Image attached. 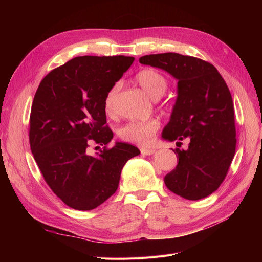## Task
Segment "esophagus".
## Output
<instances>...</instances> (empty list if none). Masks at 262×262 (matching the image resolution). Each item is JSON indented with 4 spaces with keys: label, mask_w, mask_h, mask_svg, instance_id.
<instances>
[{
    "label": "esophagus",
    "mask_w": 262,
    "mask_h": 262,
    "mask_svg": "<svg viewBox=\"0 0 262 262\" xmlns=\"http://www.w3.org/2000/svg\"><path fill=\"white\" fill-rule=\"evenodd\" d=\"M156 152L154 148H141V154L142 155H152Z\"/></svg>",
    "instance_id": "34e87169"
}]
</instances>
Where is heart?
I'll return each instance as SVG.
<instances>
[{
    "label": "heart",
    "mask_w": 262,
    "mask_h": 262,
    "mask_svg": "<svg viewBox=\"0 0 262 262\" xmlns=\"http://www.w3.org/2000/svg\"><path fill=\"white\" fill-rule=\"evenodd\" d=\"M136 81L146 94L152 98H158L167 89L166 77L153 69H144L140 71L136 76ZM119 86L115 85L109 90L105 97V110L112 115L115 113L116 98L118 95ZM160 129V123L156 120L136 121L130 122L119 129V137L126 142L138 143L141 145H147L153 142L155 133Z\"/></svg>",
    "instance_id": "1"
}]
</instances>
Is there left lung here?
Wrapping results in <instances>:
<instances>
[{
    "mask_svg": "<svg viewBox=\"0 0 262 262\" xmlns=\"http://www.w3.org/2000/svg\"><path fill=\"white\" fill-rule=\"evenodd\" d=\"M140 63L162 69L178 81L177 99L162 138L189 141L187 149H172L175 169L165 176L171 192L187 200L213 193L225 179L235 155L236 130L231 92L211 63L179 53H157Z\"/></svg>",
    "mask_w": 262,
    "mask_h": 262,
    "instance_id": "obj_1",
    "label": "left lung"
}]
</instances>
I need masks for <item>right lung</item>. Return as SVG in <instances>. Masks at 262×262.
<instances>
[{"mask_svg": "<svg viewBox=\"0 0 262 262\" xmlns=\"http://www.w3.org/2000/svg\"><path fill=\"white\" fill-rule=\"evenodd\" d=\"M134 61L132 57L84 55L47 75L34 97L29 143L47 184L68 207L90 211L119 186L121 170L138 147L116 142L106 125L105 97ZM90 141L105 145L96 156Z\"/></svg>", "mask_w": 262, "mask_h": 262, "instance_id": "add662e5", "label": "right lung"}]
</instances>
